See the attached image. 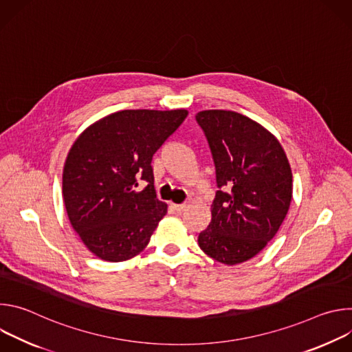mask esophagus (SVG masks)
I'll return each instance as SVG.
<instances>
[{
  "label": "esophagus",
  "mask_w": 352,
  "mask_h": 352,
  "mask_svg": "<svg viewBox=\"0 0 352 352\" xmlns=\"http://www.w3.org/2000/svg\"><path fill=\"white\" fill-rule=\"evenodd\" d=\"M171 208L174 209V212H175V213L181 214V213H184V212H185V209L188 208V205H173Z\"/></svg>",
  "instance_id": "34e87169"
}]
</instances>
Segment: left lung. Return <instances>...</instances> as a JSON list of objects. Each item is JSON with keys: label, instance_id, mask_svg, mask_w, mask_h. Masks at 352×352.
I'll return each mask as SVG.
<instances>
[{"label": "left lung", "instance_id": "8db88e82", "mask_svg": "<svg viewBox=\"0 0 352 352\" xmlns=\"http://www.w3.org/2000/svg\"><path fill=\"white\" fill-rule=\"evenodd\" d=\"M196 121L209 142L219 190L212 221L197 236L204 252L232 266L256 256L283 224L292 173L280 142L235 111L206 110Z\"/></svg>", "mask_w": 352, "mask_h": 352}]
</instances>
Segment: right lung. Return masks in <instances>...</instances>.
I'll list each match as a JSON object with an SVG mask.
<instances>
[{"label": "right lung", "mask_w": 352, "mask_h": 352, "mask_svg": "<svg viewBox=\"0 0 352 352\" xmlns=\"http://www.w3.org/2000/svg\"><path fill=\"white\" fill-rule=\"evenodd\" d=\"M186 116L184 109L122 110L87 126L72 144L63 173L65 209L97 258L124 262L147 246L167 213L152 159Z\"/></svg>", "instance_id": "obj_1"}]
</instances>
